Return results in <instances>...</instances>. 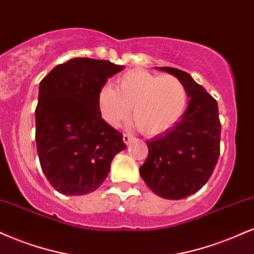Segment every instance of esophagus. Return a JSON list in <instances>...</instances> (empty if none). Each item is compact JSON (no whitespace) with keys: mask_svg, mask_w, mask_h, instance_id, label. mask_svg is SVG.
<instances>
[{"mask_svg":"<svg viewBox=\"0 0 254 254\" xmlns=\"http://www.w3.org/2000/svg\"><path fill=\"white\" fill-rule=\"evenodd\" d=\"M122 139H124V142L126 143V145H128V143L132 141L134 137H133V135H130L129 133H125L124 136H122Z\"/></svg>","mask_w":254,"mask_h":254,"instance_id":"obj_1","label":"esophagus"}]
</instances>
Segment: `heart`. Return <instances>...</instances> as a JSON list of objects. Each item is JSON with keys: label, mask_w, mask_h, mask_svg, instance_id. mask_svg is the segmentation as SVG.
<instances>
[{"label": "heart", "mask_w": 254, "mask_h": 254, "mask_svg": "<svg viewBox=\"0 0 254 254\" xmlns=\"http://www.w3.org/2000/svg\"><path fill=\"white\" fill-rule=\"evenodd\" d=\"M184 83L171 74L159 75L130 69L118 77L117 88L100 89L98 106L103 120L117 127L129 115L137 129L148 136L159 135L177 124L186 107Z\"/></svg>", "instance_id": "1"}]
</instances>
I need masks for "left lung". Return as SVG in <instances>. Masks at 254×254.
<instances>
[{"instance_id":"left-lung-1","label":"left lung","mask_w":254,"mask_h":254,"mask_svg":"<svg viewBox=\"0 0 254 254\" xmlns=\"http://www.w3.org/2000/svg\"><path fill=\"white\" fill-rule=\"evenodd\" d=\"M159 69L184 83L190 102L173 127L147 141L148 156L140 175L159 196L179 200L198 192L211 178L220 154L221 125L215 99L189 73Z\"/></svg>"}]
</instances>
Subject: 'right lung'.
<instances>
[{"label": "right lung", "instance_id": "1", "mask_svg": "<svg viewBox=\"0 0 254 254\" xmlns=\"http://www.w3.org/2000/svg\"><path fill=\"white\" fill-rule=\"evenodd\" d=\"M124 69L111 61L75 58L58 64L40 82L35 140L40 165L54 189L65 195L98 190L119 152L122 133L101 118L100 89Z\"/></svg>", "mask_w": 254, "mask_h": 254}]
</instances>
